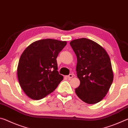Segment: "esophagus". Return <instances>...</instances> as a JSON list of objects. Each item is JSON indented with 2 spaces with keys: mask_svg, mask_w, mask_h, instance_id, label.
Segmentation results:
<instances>
[{
  "mask_svg": "<svg viewBox=\"0 0 128 128\" xmlns=\"http://www.w3.org/2000/svg\"><path fill=\"white\" fill-rule=\"evenodd\" d=\"M66 77L68 78L69 80H70V79H71L73 77V74H69L68 76H66Z\"/></svg>",
  "mask_w": 128,
  "mask_h": 128,
  "instance_id": "esophagus-1",
  "label": "esophagus"
}]
</instances>
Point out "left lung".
<instances>
[{"instance_id": "obj_1", "label": "left lung", "mask_w": 128, "mask_h": 128, "mask_svg": "<svg viewBox=\"0 0 128 128\" xmlns=\"http://www.w3.org/2000/svg\"><path fill=\"white\" fill-rule=\"evenodd\" d=\"M77 56L76 71L80 81L76 94L84 102L95 104L104 98L114 80L110 56L100 44L85 38L70 42Z\"/></svg>"}]
</instances>
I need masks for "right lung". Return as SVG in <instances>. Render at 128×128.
I'll list each match as a JSON object with an SVG mask.
<instances>
[{
    "instance_id": "1",
    "label": "right lung",
    "mask_w": 128,
    "mask_h": 128,
    "mask_svg": "<svg viewBox=\"0 0 128 128\" xmlns=\"http://www.w3.org/2000/svg\"><path fill=\"white\" fill-rule=\"evenodd\" d=\"M66 44V41L41 40L30 44L21 54L17 77L21 88L30 98H44L63 80L57 70L56 58Z\"/></svg>"
}]
</instances>
